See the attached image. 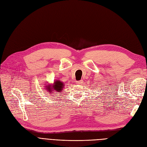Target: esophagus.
Returning <instances> with one entry per match:
<instances>
[{"label": "esophagus", "mask_w": 147, "mask_h": 147, "mask_svg": "<svg viewBox=\"0 0 147 147\" xmlns=\"http://www.w3.org/2000/svg\"><path fill=\"white\" fill-rule=\"evenodd\" d=\"M83 83V80H80V81H78V82H77V84H80V85H81V84H82V83Z\"/></svg>", "instance_id": "1"}]
</instances>
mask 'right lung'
Returning <instances> with one entry per match:
<instances>
[{
  "mask_svg": "<svg viewBox=\"0 0 147 147\" xmlns=\"http://www.w3.org/2000/svg\"><path fill=\"white\" fill-rule=\"evenodd\" d=\"M65 84H64L63 82L59 81V80H56L54 82L53 84L51 85L50 84L47 86H46L45 88H47V90L49 92L53 93V91H56L57 92H61L62 90H63V88H64V86Z\"/></svg>",
  "mask_w": 147,
  "mask_h": 147,
  "instance_id": "1",
  "label": "right lung"
}]
</instances>
